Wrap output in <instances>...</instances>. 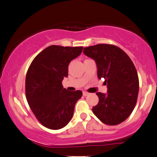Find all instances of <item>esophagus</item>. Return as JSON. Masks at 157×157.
<instances>
[{
	"instance_id": "obj_1",
	"label": "esophagus",
	"mask_w": 157,
	"mask_h": 157,
	"mask_svg": "<svg viewBox=\"0 0 157 157\" xmlns=\"http://www.w3.org/2000/svg\"><path fill=\"white\" fill-rule=\"evenodd\" d=\"M82 94H83L84 97H86V96H88L89 94H88L87 91H82Z\"/></svg>"
}]
</instances>
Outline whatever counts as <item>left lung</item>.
Instances as JSON below:
<instances>
[{
	"label": "left lung",
	"mask_w": 157,
	"mask_h": 157,
	"mask_svg": "<svg viewBox=\"0 0 157 157\" xmlns=\"http://www.w3.org/2000/svg\"><path fill=\"white\" fill-rule=\"evenodd\" d=\"M83 53L94 60L98 78H105L107 94L97 92L99 103L92 110L107 125H117L132 113L137 102L139 80L135 66L124 51L112 44L85 48Z\"/></svg>",
	"instance_id": "obj_1"
}]
</instances>
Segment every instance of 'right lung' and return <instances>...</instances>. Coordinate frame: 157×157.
<instances>
[{"label":"right lung","instance_id":"add662e5","mask_svg":"<svg viewBox=\"0 0 157 157\" xmlns=\"http://www.w3.org/2000/svg\"><path fill=\"white\" fill-rule=\"evenodd\" d=\"M82 47L51 45L33 59L25 79V94L32 112L42 125L60 129L73 117L75 104L82 96L80 90L69 91L62 85L68 66L78 57Z\"/></svg>","mask_w":157,"mask_h":157}]
</instances>
